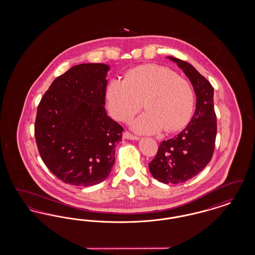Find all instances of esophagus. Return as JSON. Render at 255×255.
I'll use <instances>...</instances> for the list:
<instances>
[{"label":"esophagus","mask_w":255,"mask_h":255,"mask_svg":"<svg viewBox=\"0 0 255 255\" xmlns=\"http://www.w3.org/2000/svg\"><path fill=\"white\" fill-rule=\"evenodd\" d=\"M123 138H125V139H138L139 137L138 136H136V135H134L133 133H130V132H128V131H125L124 133H123Z\"/></svg>","instance_id":"obj_1"}]
</instances>
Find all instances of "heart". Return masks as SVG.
I'll return each instance as SVG.
<instances>
[{
    "mask_svg": "<svg viewBox=\"0 0 255 255\" xmlns=\"http://www.w3.org/2000/svg\"><path fill=\"white\" fill-rule=\"evenodd\" d=\"M112 116L130 121L143 107L147 110L133 122L139 133H166L182 129L191 119L194 93L189 82L166 67L147 64L128 71L124 80L114 79L107 88Z\"/></svg>",
    "mask_w": 255,
    "mask_h": 255,
    "instance_id": "1",
    "label": "heart"
}]
</instances>
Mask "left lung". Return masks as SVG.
Returning a JSON list of instances; mask_svg holds the SVG:
<instances>
[{
  "label": "left lung",
  "instance_id": "8db88e82",
  "mask_svg": "<svg viewBox=\"0 0 255 255\" xmlns=\"http://www.w3.org/2000/svg\"><path fill=\"white\" fill-rule=\"evenodd\" d=\"M177 63L189 78L197 97L194 116L182 132L162 140L149 163L152 176L163 183H180L205 169L212 158L217 133V117L213 103V87L194 67L179 58Z\"/></svg>",
  "mask_w": 255,
  "mask_h": 255
}]
</instances>
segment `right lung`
<instances>
[{
  "label": "right lung",
  "mask_w": 255,
  "mask_h": 255,
  "mask_svg": "<svg viewBox=\"0 0 255 255\" xmlns=\"http://www.w3.org/2000/svg\"><path fill=\"white\" fill-rule=\"evenodd\" d=\"M109 66L80 64L56 77L37 107L34 135L42 160L65 183L103 182L123 128L104 107Z\"/></svg>",
  "instance_id": "add662e5"
}]
</instances>
